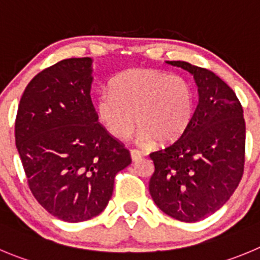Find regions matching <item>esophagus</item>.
Segmentation results:
<instances>
[{"label": "esophagus", "mask_w": 260, "mask_h": 260, "mask_svg": "<svg viewBox=\"0 0 260 260\" xmlns=\"http://www.w3.org/2000/svg\"><path fill=\"white\" fill-rule=\"evenodd\" d=\"M130 154H132V159L133 160H138L142 158V152L138 149H132L130 150Z\"/></svg>", "instance_id": "1"}]
</instances>
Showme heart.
I'll return each mask as SVG.
<instances>
[{
	"label": "heart",
	"instance_id": "heart-1",
	"mask_svg": "<svg viewBox=\"0 0 260 260\" xmlns=\"http://www.w3.org/2000/svg\"><path fill=\"white\" fill-rule=\"evenodd\" d=\"M95 112L116 139H126L137 122L140 143L169 144L184 134L191 121L194 93L182 76L132 69L113 79L111 91L98 94Z\"/></svg>",
	"mask_w": 260,
	"mask_h": 260
}]
</instances>
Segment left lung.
<instances>
[{
  "label": "left lung",
  "instance_id": "left-lung-1",
  "mask_svg": "<svg viewBox=\"0 0 260 260\" xmlns=\"http://www.w3.org/2000/svg\"><path fill=\"white\" fill-rule=\"evenodd\" d=\"M194 75L199 103L184 134L149 154V192L160 211L198 222L218 211L236 190L245 163V120L235 91L208 69L167 61Z\"/></svg>",
  "mask_w": 260,
  "mask_h": 260
}]
</instances>
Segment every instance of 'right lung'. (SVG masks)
<instances>
[{
	"mask_svg": "<svg viewBox=\"0 0 260 260\" xmlns=\"http://www.w3.org/2000/svg\"><path fill=\"white\" fill-rule=\"evenodd\" d=\"M91 58H66L37 74L21 95L15 143L28 186L48 213L83 222L107 207L130 152L98 122Z\"/></svg>",
	"mask_w": 260,
	"mask_h": 260,
	"instance_id": "right-lung-1",
	"label": "right lung"
}]
</instances>
